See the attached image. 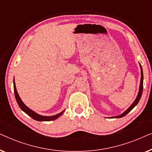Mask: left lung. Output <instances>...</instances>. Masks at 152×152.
<instances>
[{
    "label": "left lung",
    "instance_id": "1",
    "mask_svg": "<svg viewBox=\"0 0 152 152\" xmlns=\"http://www.w3.org/2000/svg\"><path fill=\"white\" fill-rule=\"evenodd\" d=\"M140 72H141V78H140V86H139V91H138V95H137L136 99H135L134 102L132 105L130 106L124 112V113H122L121 115H118V116H115V117H113V118H122V117H124V115H126V114L129 113V112L132 111V110L134 109V108L136 107L137 105V104L138 103L139 100L140 99V97L142 96V90H143V72H142V66H141L140 64Z\"/></svg>",
    "mask_w": 152,
    "mask_h": 152
}]
</instances>
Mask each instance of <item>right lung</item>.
Wrapping results in <instances>:
<instances>
[{
	"label": "right lung",
	"instance_id": "right-lung-1",
	"mask_svg": "<svg viewBox=\"0 0 152 152\" xmlns=\"http://www.w3.org/2000/svg\"><path fill=\"white\" fill-rule=\"evenodd\" d=\"M14 95H15L16 102H17L20 108V109H21L23 111H24L26 114H28L29 116H30L31 118H33V119L35 120H37V121H51V120H56L57 118H59V116H61L62 114L64 113V111H65V110H64V111L60 112L59 113L57 114V115H52V116H44V115H39V114L36 113V112L32 111V109H30V108H28L23 102V101L21 100V99H20V97L18 94L17 90H16L14 79Z\"/></svg>",
	"mask_w": 152,
	"mask_h": 152
}]
</instances>
